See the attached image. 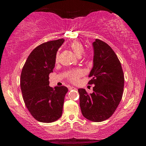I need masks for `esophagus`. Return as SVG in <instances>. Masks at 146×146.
<instances>
[{
  "label": "esophagus",
  "instance_id": "34e87169",
  "mask_svg": "<svg viewBox=\"0 0 146 146\" xmlns=\"http://www.w3.org/2000/svg\"><path fill=\"white\" fill-rule=\"evenodd\" d=\"M75 88L73 87V86H70L69 87V90H75Z\"/></svg>",
  "mask_w": 146,
  "mask_h": 146
}]
</instances>
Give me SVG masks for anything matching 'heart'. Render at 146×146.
Returning a JSON list of instances; mask_svg holds the SVG:
<instances>
[{
  "mask_svg": "<svg viewBox=\"0 0 146 146\" xmlns=\"http://www.w3.org/2000/svg\"><path fill=\"white\" fill-rule=\"evenodd\" d=\"M70 48L71 50L73 51L74 54L78 57H80V56L82 55L84 52V46L83 44L80 42L78 41H75L73 42L70 44ZM59 56V53L58 52L56 53V60L57 61L58 59ZM82 71H71L70 75V79L73 81V82H76L77 81L78 78L80 77V76H82Z\"/></svg>",
  "mask_w": 146,
  "mask_h": 146,
  "instance_id": "b5f03b06",
  "label": "heart"
}]
</instances>
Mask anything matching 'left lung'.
<instances>
[{"label": "left lung", "mask_w": 146, "mask_h": 146, "mask_svg": "<svg viewBox=\"0 0 146 146\" xmlns=\"http://www.w3.org/2000/svg\"><path fill=\"white\" fill-rule=\"evenodd\" d=\"M93 65L89 84L93 93L78 89L82 115L92 122L108 119L115 111L122 97L124 76L119 60L111 48L98 39L93 42Z\"/></svg>", "instance_id": "obj_1"}]
</instances>
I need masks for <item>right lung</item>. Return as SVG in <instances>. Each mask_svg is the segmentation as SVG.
<instances>
[{
	"mask_svg": "<svg viewBox=\"0 0 146 146\" xmlns=\"http://www.w3.org/2000/svg\"><path fill=\"white\" fill-rule=\"evenodd\" d=\"M64 39L40 44L29 54L22 70L21 89L26 108L40 122L51 123L62 114L66 86H49V75L55 68L56 55Z\"/></svg>",
	"mask_w": 146,
	"mask_h": 146,
	"instance_id": "right-lung-1",
	"label": "right lung"
}]
</instances>
